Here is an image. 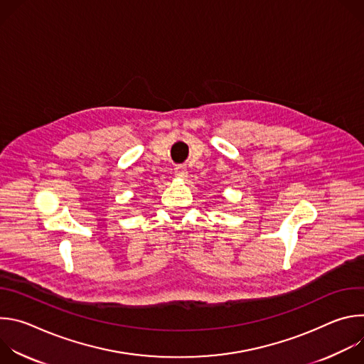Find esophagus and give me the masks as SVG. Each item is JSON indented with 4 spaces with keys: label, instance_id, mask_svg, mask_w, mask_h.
Wrapping results in <instances>:
<instances>
[{
    "label": "esophagus",
    "instance_id": "esophagus-1",
    "mask_svg": "<svg viewBox=\"0 0 364 364\" xmlns=\"http://www.w3.org/2000/svg\"><path fill=\"white\" fill-rule=\"evenodd\" d=\"M174 174H176V177H177V178H187V176H188V171H187V168H186V167H183V166H178V167H176V170H174Z\"/></svg>",
    "mask_w": 364,
    "mask_h": 364
}]
</instances>
